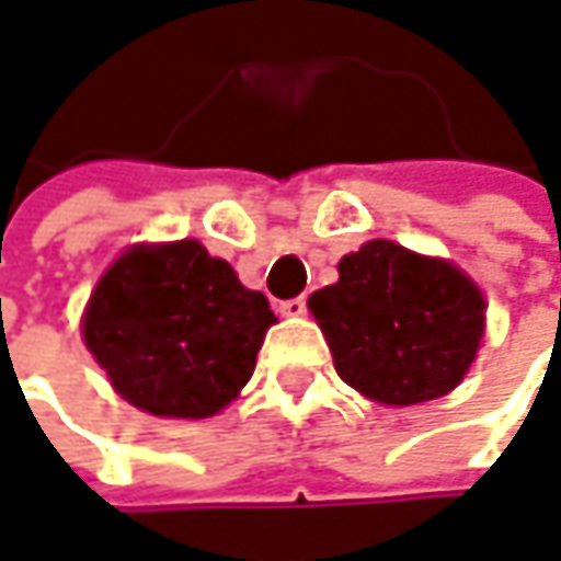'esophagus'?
<instances>
[{"label": "esophagus", "mask_w": 561, "mask_h": 561, "mask_svg": "<svg viewBox=\"0 0 561 561\" xmlns=\"http://www.w3.org/2000/svg\"><path fill=\"white\" fill-rule=\"evenodd\" d=\"M308 311V301L298 295V298H288V301H279V314H285V318H301Z\"/></svg>", "instance_id": "34e87169"}]
</instances>
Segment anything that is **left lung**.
<instances>
[{
	"label": "left lung",
	"instance_id": "left-lung-1",
	"mask_svg": "<svg viewBox=\"0 0 561 561\" xmlns=\"http://www.w3.org/2000/svg\"><path fill=\"white\" fill-rule=\"evenodd\" d=\"M308 308L336 376L382 404L443 398L466 379L484 336V295L459 266L369 240L336 266Z\"/></svg>",
	"mask_w": 561,
	"mask_h": 561
}]
</instances>
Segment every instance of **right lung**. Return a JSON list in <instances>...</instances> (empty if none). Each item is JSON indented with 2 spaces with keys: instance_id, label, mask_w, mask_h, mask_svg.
Segmentation results:
<instances>
[{
  "instance_id": "obj_1",
  "label": "right lung",
  "mask_w": 561,
  "mask_h": 561,
  "mask_svg": "<svg viewBox=\"0 0 561 561\" xmlns=\"http://www.w3.org/2000/svg\"><path fill=\"white\" fill-rule=\"evenodd\" d=\"M276 324L263 291L198 240L137 243L99 279L82 340L115 391L157 417L202 421L250 382Z\"/></svg>"
}]
</instances>
